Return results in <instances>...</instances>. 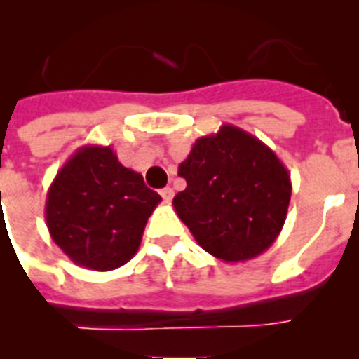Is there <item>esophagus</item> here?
<instances>
[{"instance_id": "obj_1", "label": "esophagus", "mask_w": 359, "mask_h": 359, "mask_svg": "<svg viewBox=\"0 0 359 359\" xmlns=\"http://www.w3.org/2000/svg\"><path fill=\"white\" fill-rule=\"evenodd\" d=\"M160 194H161V198L165 199V201H170V199L174 198V190L170 189V187H165V189L160 190Z\"/></svg>"}]
</instances>
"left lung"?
Listing matches in <instances>:
<instances>
[{
	"mask_svg": "<svg viewBox=\"0 0 359 359\" xmlns=\"http://www.w3.org/2000/svg\"><path fill=\"white\" fill-rule=\"evenodd\" d=\"M177 174L187 189L174 198V210L205 252L243 262L275 243L286 221L291 180L259 138L224 123L196 140Z\"/></svg>",
	"mask_w": 359,
	"mask_h": 359,
	"instance_id": "8db88e82",
	"label": "left lung"
}]
</instances>
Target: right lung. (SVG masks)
<instances>
[{
  "mask_svg": "<svg viewBox=\"0 0 359 359\" xmlns=\"http://www.w3.org/2000/svg\"><path fill=\"white\" fill-rule=\"evenodd\" d=\"M160 201L109 145H84L50 185L44 217L53 243L75 264L109 271L135 257Z\"/></svg>",
  "mask_w": 359,
  "mask_h": 359,
  "instance_id": "1",
  "label": "right lung"
}]
</instances>
